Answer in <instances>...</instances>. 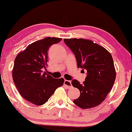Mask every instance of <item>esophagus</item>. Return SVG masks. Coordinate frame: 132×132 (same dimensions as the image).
<instances>
[{"mask_svg": "<svg viewBox=\"0 0 132 132\" xmlns=\"http://www.w3.org/2000/svg\"><path fill=\"white\" fill-rule=\"evenodd\" d=\"M64 85H65L67 86L68 88H71V82L70 80H65L64 81Z\"/></svg>", "mask_w": 132, "mask_h": 132, "instance_id": "obj_1", "label": "esophagus"}]
</instances>
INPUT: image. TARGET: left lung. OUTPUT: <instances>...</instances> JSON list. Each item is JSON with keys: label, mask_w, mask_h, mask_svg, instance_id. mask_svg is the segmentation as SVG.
<instances>
[{"label": "left lung", "mask_w": 132, "mask_h": 132, "mask_svg": "<svg viewBox=\"0 0 132 132\" xmlns=\"http://www.w3.org/2000/svg\"><path fill=\"white\" fill-rule=\"evenodd\" d=\"M64 41L75 54L77 67L87 72L82 84L76 79L72 81V85L80 93L74 103L85 109L99 105L111 90L116 78L112 55L103 47L91 40L72 38Z\"/></svg>", "instance_id": "left-lung-1"}]
</instances>
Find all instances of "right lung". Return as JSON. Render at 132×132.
<instances>
[{"instance_id":"1","label":"right lung","mask_w":132,"mask_h":132,"mask_svg":"<svg viewBox=\"0 0 132 132\" xmlns=\"http://www.w3.org/2000/svg\"><path fill=\"white\" fill-rule=\"evenodd\" d=\"M61 40L47 37L35 41L15 57L12 70L14 84L23 98L32 104L43 105L64 84L63 78L54 79L42 71L46 69L48 48Z\"/></svg>"}]
</instances>
